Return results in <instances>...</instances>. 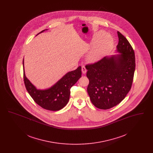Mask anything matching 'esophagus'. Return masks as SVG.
Masks as SVG:
<instances>
[{
  "label": "esophagus",
  "instance_id": "esophagus-1",
  "mask_svg": "<svg viewBox=\"0 0 153 153\" xmlns=\"http://www.w3.org/2000/svg\"><path fill=\"white\" fill-rule=\"evenodd\" d=\"M81 69H82V72L83 74H85L86 72H87V69L85 68V66H82V68H81Z\"/></svg>",
  "mask_w": 153,
  "mask_h": 153
}]
</instances>
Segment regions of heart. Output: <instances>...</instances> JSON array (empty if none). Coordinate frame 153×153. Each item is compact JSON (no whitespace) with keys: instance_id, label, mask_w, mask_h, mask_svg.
Listing matches in <instances>:
<instances>
[{"instance_id":"b5f03b06","label":"heart","mask_w":153,"mask_h":153,"mask_svg":"<svg viewBox=\"0 0 153 153\" xmlns=\"http://www.w3.org/2000/svg\"><path fill=\"white\" fill-rule=\"evenodd\" d=\"M94 48L88 54V59L92 62L100 60L111 50L114 44L113 38L104 31H99L96 34Z\"/></svg>"}]
</instances>
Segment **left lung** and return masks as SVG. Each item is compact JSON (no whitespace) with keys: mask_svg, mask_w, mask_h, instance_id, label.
Instances as JSON below:
<instances>
[{"mask_svg":"<svg viewBox=\"0 0 153 153\" xmlns=\"http://www.w3.org/2000/svg\"><path fill=\"white\" fill-rule=\"evenodd\" d=\"M117 51L119 54L107 56L85 66L89 80L87 92L96 107L109 109L122 102L131 89L135 69L134 51L119 31Z\"/></svg>","mask_w":153,"mask_h":153,"instance_id":"left-lung-1","label":"left lung"}]
</instances>
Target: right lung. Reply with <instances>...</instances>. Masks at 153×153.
Instances as JSON below:
<instances>
[{
	"mask_svg": "<svg viewBox=\"0 0 153 153\" xmlns=\"http://www.w3.org/2000/svg\"><path fill=\"white\" fill-rule=\"evenodd\" d=\"M45 30L47 29L38 34ZM23 66L24 82L27 92L38 105L50 111H58L65 106L69 100L71 88L81 77V67L80 66L76 70L66 73L51 87L46 89H37L25 75L24 59Z\"/></svg>",
	"mask_w": 153,
	"mask_h": 153,
	"instance_id": "right-lung-1",
	"label": "right lung"
}]
</instances>
